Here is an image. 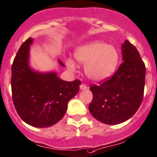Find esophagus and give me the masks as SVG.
I'll list each match as a JSON object with an SVG mask.
<instances>
[{
  "label": "esophagus",
  "mask_w": 157,
  "mask_h": 157,
  "mask_svg": "<svg viewBox=\"0 0 157 157\" xmlns=\"http://www.w3.org/2000/svg\"><path fill=\"white\" fill-rule=\"evenodd\" d=\"M80 88L81 90H86V88H87V86H86V85L84 84V83H81L80 86Z\"/></svg>",
  "instance_id": "obj_1"
}]
</instances>
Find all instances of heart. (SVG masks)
I'll list each match as a JSON object with an SVG mask.
<instances>
[{"instance_id":"1","label":"heart","mask_w":157,"mask_h":157,"mask_svg":"<svg viewBox=\"0 0 157 157\" xmlns=\"http://www.w3.org/2000/svg\"><path fill=\"white\" fill-rule=\"evenodd\" d=\"M74 57L80 64L85 65L84 72L90 80L103 81L114 74L119 63V53L115 46L102 41L90 42L77 48ZM66 64L71 70L77 67L72 59L67 60Z\"/></svg>"}]
</instances>
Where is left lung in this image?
I'll use <instances>...</instances> for the list:
<instances>
[{
	"label": "left lung",
	"mask_w": 157,
	"mask_h": 157,
	"mask_svg": "<svg viewBox=\"0 0 157 157\" xmlns=\"http://www.w3.org/2000/svg\"><path fill=\"white\" fill-rule=\"evenodd\" d=\"M123 63L111 78L90 90L93 100L89 110L97 121L119 124L133 117L144 98L146 67L137 49L125 40L121 47Z\"/></svg>",
	"instance_id": "left-lung-1"
}]
</instances>
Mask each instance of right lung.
<instances>
[{
	"mask_svg": "<svg viewBox=\"0 0 157 157\" xmlns=\"http://www.w3.org/2000/svg\"><path fill=\"white\" fill-rule=\"evenodd\" d=\"M33 38L22 44L11 67L12 98L21 119L29 125L44 128L60 121L67 103L79 92L80 80L65 81L56 72L40 73L29 66ZM61 66L64 64L58 60Z\"/></svg>",
	"mask_w": 157,
	"mask_h": 157,
	"instance_id": "1",
	"label": "right lung"
}]
</instances>
